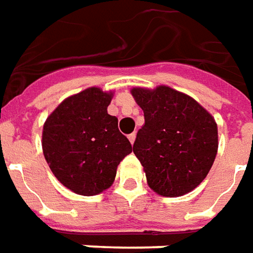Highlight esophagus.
<instances>
[{"instance_id": "esophagus-1", "label": "esophagus", "mask_w": 253, "mask_h": 253, "mask_svg": "<svg viewBox=\"0 0 253 253\" xmlns=\"http://www.w3.org/2000/svg\"><path fill=\"white\" fill-rule=\"evenodd\" d=\"M128 139H129V142L132 144H133V142H135V139H136V133L133 132V133H130L129 136H128Z\"/></svg>"}]
</instances>
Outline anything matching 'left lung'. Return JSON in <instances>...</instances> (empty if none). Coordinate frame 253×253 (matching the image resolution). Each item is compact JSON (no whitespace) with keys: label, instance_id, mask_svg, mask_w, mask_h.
<instances>
[{"label":"left lung","instance_id":"left-lung-1","mask_svg":"<svg viewBox=\"0 0 253 253\" xmlns=\"http://www.w3.org/2000/svg\"><path fill=\"white\" fill-rule=\"evenodd\" d=\"M144 113L133 153L150 189L180 197L207 177L217 153V125L193 97L160 85L130 90Z\"/></svg>","mask_w":253,"mask_h":253}]
</instances>
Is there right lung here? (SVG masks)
Wrapping results in <instances>:
<instances>
[{"instance_id":"right-lung-1","label":"right lung","mask_w":253,"mask_h":253,"mask_svg":"<svg viewBox=\"0 0 253 253\" xmlns=\"http://www.w3.org/2000/svg\"><path fill=\"white\" fill-rule=\"evenodd\" d=\"M113 92L92 86L64 99L42 129V151L59 182L80 196H96L116 179L117 167L132 151L107 113Z\"/></svg>"}]
</instances>
